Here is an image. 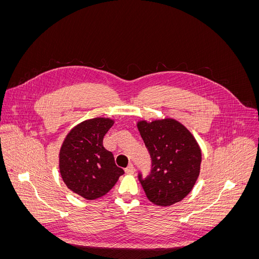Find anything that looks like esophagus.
<instances>
[{"instance_id": "esophagus-1", "label": "esophagus", "mask_w": 259, "mask_h": 259, "mask_svg": "<svg viewBox=\"0 0 259 259\" xmlns=\"http://www.w3.org/2000/svg\"><path fill=\"white\" fill-rule=\"evenodd\" d=\"M125 173L130 174V175L134 174V173H135V167H134V165H133V164H130V165H128L126 168H125Z\"/></svg>"}]
</instances>
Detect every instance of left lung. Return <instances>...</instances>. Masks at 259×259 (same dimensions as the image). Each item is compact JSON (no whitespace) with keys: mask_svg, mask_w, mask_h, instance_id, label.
Masks as SVG:
<instances>
[{"mask_svg":"<svg viewBox=\"0 0 259 259\" xmlns=\"http://www.w3.org/2000/svg\"><path fill=\"white\" fill-rule=\"evenodd\" d=\"M137 128L152 160L151 173L139 175L148 200L169 206L191 192L200 175L201 148L184 124L173 119L140 120Z\"/></svg>","mask_w":259,"mask_h":259,"instance_id":"obj_1","label":"left lung"}]
</instances>
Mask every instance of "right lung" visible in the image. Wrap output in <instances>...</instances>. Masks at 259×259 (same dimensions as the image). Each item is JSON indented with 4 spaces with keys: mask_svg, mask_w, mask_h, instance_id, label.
Segmentation results:
<instances>
[{
    "mask_svg": "<svg viewBox=\"0 0 259 259\" xmlns=\"http://www.w3.org/2000/svg\"><path fill=\"white\" fill-rule=\"evenodd\" d=\"M110 117L85 120L70 131L59 151V171L68 189L86 200H96L110 191L124 174L103 140L112 127Z\"/></svg>",
    "mask_w": 259,
    "mask_h": 259,
    "instance_id": "right-lung-1",
    "label": "right lung"
}]
</instances>
